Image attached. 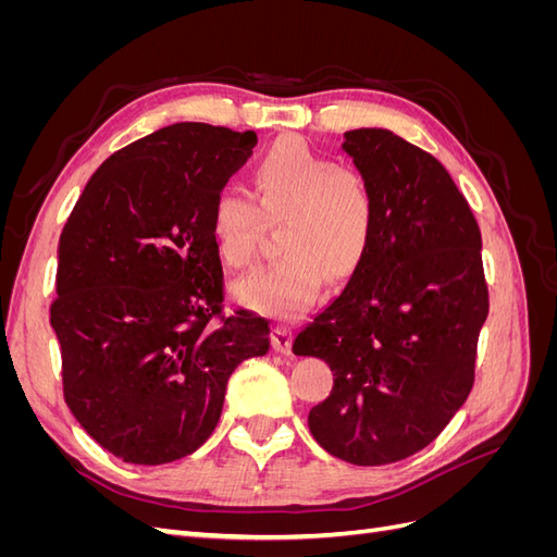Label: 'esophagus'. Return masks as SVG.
Here are the masks:
<instances>
[{"mask_svg": "<svg viewBox=\"0 0 557 557\" xmlns=\"http://www.w3.org/2000/svg\"><path fill=\"white\" fill-rule=\"evenodd\" d=\"M272 346L281 356H290V348H293V330L285 327V325H276L272 330Z\"/></svg>", "mask_w": 557, "mask_h": 557, "instance_id": "1", "label": "esophagus"}]
</instances>
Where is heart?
Wrapping results in <instances>:
<instances>
[{"mask_svg":"<svg viewBox=\"0 0 557 557\" xmlns=\"http://www.w3.org/2000/svg\"><path fill=\"white\" fill-rule=\"evenodd\" d=\"M256 195L225 188L211 207V237L227 267L252 260L267 221H281L283 258L234 283V299L274 318L305 315L327 278L346 281L372 246L376 201L362 174L336 166L297 137L278 139L252 174Z\"/></svg>","mask_w":557,"mask_h":557,"instance_id":"1","label":"heart"}]
</instances>
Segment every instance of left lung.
<instances>
[{
    "label": "left lung",
    "mask_w": 557,
    "mask_h": 557,
    "mask_svg": "<svg viewBox=\"0 0 557 557\" xmlns=\"http://www.w3.org/2000/svg\"><path fill=\"white\" fill-rule=\"evenodd\" d=\"M342 150L374 193V237L293 352L334 374L309 413L313 440L376 467L423 450L465 404L487 288L476 218L440 160L383 127L346 132Z\"/></svg>",
    "instance_id": "8db88e82"
}]
</instances>
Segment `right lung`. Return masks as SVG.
<instances>
[{
	"mask_svg": "<svg viewBox=\"0 0 557 557\" xmlns=\"http://www.w3.org/2000/svg\"><path fill=\"white\" fill-rule=\"evenodd\" d=\"M258 137L174 123L113 153L88 181L58 244L50 307L66 407L132 465L205 444L244 360L269 350V323L221 315L223 267L211 207Z\"/></svg>",
	"mask_w": 557,
	"mask_h": 557,
	"instance_id": "1",
	"label": "right lung"
}]
</instances>
